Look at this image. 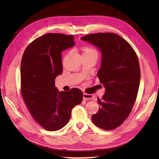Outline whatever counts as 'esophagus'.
Segmentation results:
<instances>
[{
  "instance_id": "34e87169",
  "label": "esophagus",
  "mask_w": 159,
  "mask_h": 159,
  "mask_svg": "<svg viewBox=\"0 0 159 159\" xmlns=\"http://www.w3.org/2000/svg\"><path fill=\"white\" fill-rule=\"evenodd\" d=\"M84 99L85 100H93L94 99V96L91 94H88V93H84L83 95Z\"/></svg>"
}]
</instances>
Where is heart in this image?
Here are the masks:
<instances>
[{"mask_svg": "<svg viewBox=\"0 0 159 159\" xmlns=\"http://www.w3.org/2000/svg\"><path fill=\"white\" fill-rule=\"evenodd\" d=\"M82 50L84 52L83 54H97V52L93 48H91L89 46H84L82 48Z\"/></svg>", "mask_w": 159, "mask_h": 159, "instance_id": "b5f03b06", "label": "heart"}]
</instances>
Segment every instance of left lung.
Returning a JSON list of instances; mask_svg holds the SVG:
<instances>
[{
    "mask_svg": "<svg viewBox=\"0 0 159 159\" xmlns=\"http://www.w3.org/2000/svg\"><path fill=\"white\" fill-rule=\"evenodd\" d=\"M81 39L98 46L102 54L98 76L105 93L98 99L100 107L91 120L101 129H115L128 117L137 99L141 78L137 55L115 33L90 34Z\"/></svg>",
    "mask_w": 159,
    "mask_h": 159,
    "instance_id": "obj_1",
    "label": "left lung"
}]
</instances>
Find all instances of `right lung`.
<instances>
[{
	"label": "right lung",
	"instance_id": "obj_1",
	"mask_svg": "<svg viewBox=\"0 0 159 159\" xmlns=\"http://www.w3.org/2000/svg\"><path fill=\"white\" fill-rule=\"evenodd\" d=\"M73 35L48 33L27 46L20 65V91L32 118L44 129L57 131L68 123L71 109L83 100V92L72 88L58 91L55 79L63 71L61 52L73 46Z\"/></svg>",
	"mask_w": 159,
	"mask_h": 159
}]
</instances>
